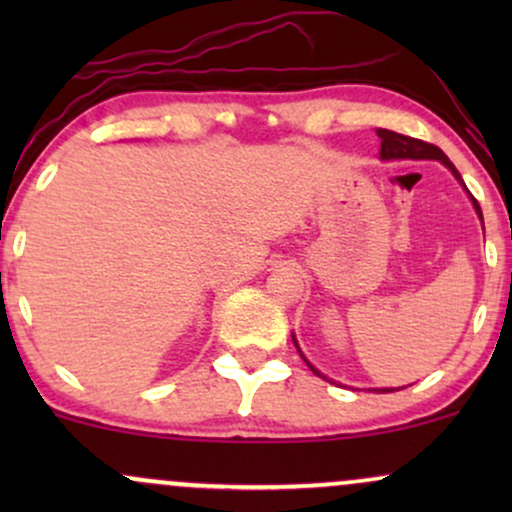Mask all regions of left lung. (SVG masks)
<instances>
[{
    "instance_id": "1",
    "label": "left lung",
    "mask_w": 512,
    "mask_h": 512,
    "mask_svg": "<svg viewBox=\"0 0 512 512\" xmlns=\"http://www.w3.org/2000/svg\"><path fill=\"white\" fill-rule=\"evenodd\" d=\"M378 137H380V142H383V144H380V158H383V161H392V158H433V161L445 163V166L452 170V175H455V178L462 182L460 173H457V168L452 166L450 158L445 156L443 151L438 149V146L421 142V139H414V137H404V134L390 132V129H378ZM462 185H464V182H462ZM472 204H474V209H477V214L481 219V207H479V202L474 197H472ZM481 223H484V219H481ZM293 344H296V337H293ZM296 349H298V344H296ZM298 351H301V349H298ZM305 363H308V361H305ZM308 366H310V363H308ZM310 370H313L315 375H320V378H325V375H322L320 370H315L313 366H310ZM399 390H402V387H399ZM380 392H392V387H383Z\"/></svg>"
}]
</instances>
